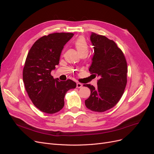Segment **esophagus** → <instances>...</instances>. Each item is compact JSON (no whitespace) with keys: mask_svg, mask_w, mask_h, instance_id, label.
I'll return each mask as SVG.
<instances>
[{"mask_svg":"<svg viewBox=\"0 0 154 154\" xmlns=\"http://www.w3.org/2000/svg\"><path fill=\"white\" fill-rule=\"evenodd\" d=\"M83 85L80 83H77V88H81Z\"/></svg>","mask_w":154,"mask_h":154,"instance_id":"34e87169","label":"esophagus"}]
</instances>
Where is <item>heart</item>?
I'll use <instances>...</instances> for the list:
<instances>
[{"label": "heart", "mask_w": 154, "mask_h": 154, "mask_svg": "<svg viewBox=\"0 0 154 154\" xmlns=\"http://www.w3.org/2000/svg\"><path fill=\"white\" fill-rule=\"evenodd\" d=\"M74 45L76 48L77 51L79 53V54H87L88 51V47L87 45V43L86 42L85 39L82 37H80L78 38L74 43Z\"/></svg>", "instance_id": "heart-1"}]
</instances>
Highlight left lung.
<instances>
[{
	"mask_svg": "<svg viewBox=\"0 0 154 154\" xmlns=\"http://www.w3.org/2000/svg\"><path fill=\"white\" fill-rule=\"evenodd\" d=\"M90 39L94 53L89 72L99 79L97 87L84 85L91 90L85 104L88 109L102 112L114 107L122 97L127 84V62L113 40L93 32Z\"/></svg>",
	"mask_w": 154,
	"mask_h": 154,
	"instance_id": "1",
	"label": "left lung"
}]
</instances>
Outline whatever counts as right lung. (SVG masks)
I'll return each mask as SVG.
<instances>
[{"mask_svg":"<svg viewBox=\"0 0 154 154\" xmlns=\"http://www.w3.org/2000/svg\"><path fill=\"white\" fill-rule=\"evenodd\" d=\"M72 33H54L38 39L30 49L23 70V81L34 106L47 114H55L64 106V97L76 83L59 81L51 75L59 65L64 45Z\"/></svg>","mask_w":154,"mask_h":154,"instance_id":"1","label":"right lung"}]
</instances>
